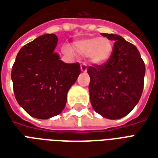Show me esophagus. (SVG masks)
I'll return each instance as SVG.
<instances>
[{"mask_svg": "<svg viewBox=\"0 0 158 158\" xmlns=\"http://www.w3.org/2000/svg\"><path fill=\"white\" fill-rule=\"evenodd\" d=\"M80 69H81L82 72H86L87 71V66H86L85 63H82L80 66Z\"/></svg>", "mask_w": 158, "mask_h": 158, "instance_id": "obj_1", "label": "esophagus"}]
</instances>
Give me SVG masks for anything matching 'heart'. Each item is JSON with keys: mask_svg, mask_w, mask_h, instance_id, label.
Wrapping results in <instances>:
<instances>
[{"mask_svg": "<svg viewBox=\"0 0 158 158\" xmlns=\"http://www.w3.org/2000/svg\"><path fill=\"white\" fill-rule=\"evenodd\" d=\"M73 50L77 55L88 56L93 63L101 64L106 62L112 56L113 45L112 41L106 37H90L76 41ZM65 53H71L67 46L63 48Z\"/></svg>", "mask_w": 158, "mask_h": 158, "instance_id": "b5f03b06", "label": "heart"}]
</instances>
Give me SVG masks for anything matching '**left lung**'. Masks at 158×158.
<instances>
[{"mask_svg":"<svg viewBox=\"0 0 158 158\" xmlns=\"http://www.w3.org/2000/svg\"><path fill=\"white\" fill-rule=\"evenodd\" d=\"M113 40L110 58L89 66V97L96 113L109 119L129 114L139 102L144 88L145 62L135 45L113 34H102Z\"/></svg>","mask_w":158,"mask_h":158,"instance_id":"1","label":"left lung"}]
</instances>
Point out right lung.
<instances>
[{
	"instance_id": "obj_1",
	"label": "right lung",
	"mask_w": 158,
	"mask_h": 158,
	"mask_svg": "<svg viewBox=\"0 0 158 158\" xmlns=\"http://www.w3.org/2000/svg\"><path fill=\"white\" fill-rule=\"evenodd\" d=\"M57 37L47 34L23 45L12 69L17 102L30 116L47 119L65 107L67 93L81 72L79 62L65 63L54 52Z\"/></svg>"
}]
</instances>
